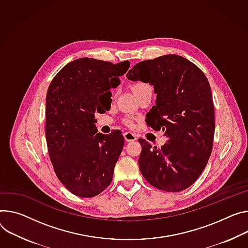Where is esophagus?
<instances>
[{"instance_id":"obj_1","label":"esophagus","mask_w":248,"mask_h":248,"mask_svg":"<svg viewBox=\"0 0 248 248\" xmlns=\"http://www.w3.org/2000/svg\"><path fill=\"white\" fill-rule=\"evenodd\" d=\"M124 140H125L126 142L134 141V140H138V138H137L136 134L132 133V132H130V131H126V132H124Z\"/></svg>"}]
</instances>
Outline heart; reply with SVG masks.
Segmentation results:
<instances>
[{"label": "heart", "instance_id": "heart-1", "mask_svg": "<svg viewBox=\"0 0 248 248\" xmlns=\"http://www.w3.org/2000/svg\"><path fill=\"white\" fill-rule=\"evenodd\" d=\"M130 88H131V90H132L133 94L136 95V96H138V95H140V94H141V93H143V92L149 91V90H152V89H151V86H150L148 83L143 82V81H136V82H133V83L130 85ZM124 124H125L126 125H132L131 120H128V119L124 120Z\"/></svg>", "mask_w": 248, "mask_h": 248}]
</instances>
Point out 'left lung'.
Instances as JSON below:
<instances>
[{
  "mask_svg": "<svg viewBox=\"0 0 248 248\" xmlns=\"http://www.w3.org/2000/svg\"><path fill=\"white\" fill-rule=\"evenodd\" d=\"M126 76L153 85L157 97L146 115L147 124L167 137L160 148L139 140L142 176L165 192L189 188L205 169L213 149L215 109L207 77L194 63L175 54L137 63Z\"/></svg>",
  "mask_w": 248,
  "mask_h": 248,
  "instance_id": "8db88e82",
  "label": "left lung"
}]
</instances>
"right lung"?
Here are the masks:
<instances>
[{
    "label": "right lung",
    "mask_w": 248,
    "mask_h": 248,
    "mask_svg": "<svg viewBox=\"0 0 248 248\" xmlns=\"http://www.w3.org/2000/svg\"><path fill=\"white\" fill-rule=\"evenodd\" d=\"M129 61L117 64L94 58H79L52 79L46 95V137L54 172L72 194L92 198L110 184L124 139L116 130L97 132L96 109L100 97L120 84L119 77Z\"/></svg>",
    "instance_id": "1"
}]
</instances>
